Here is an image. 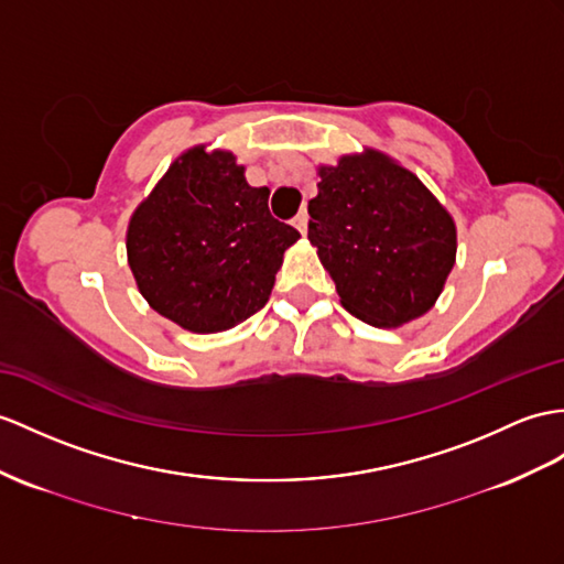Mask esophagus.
<instances>
[{
	"mask_svg": "<svg viewBox=\"0 0 564 564\" xmlns=\"http://www.w3.org/2000/svg\"><path fill=\"white\" fill-rule=\"evenodd\" d=\"M294 227L301 231V235H306L308 231V213L301 210L296 217H294Z\"/></svg>",
	"mask_w": 564,
	"mask_h": 564,
	"instance_id": "1",
	"label": "esophagus"
}]
</instances>
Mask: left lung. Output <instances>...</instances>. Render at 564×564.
Returning <instances> with one entry per match:
<instances>
[{
	"mask_svg": "<svg viewBox=\"0 0 564 564\" xmlns=\"http://www.w3.org/2000/svg\"><path fill=\"white\" fill-rule=\"evenodd\" d=\"M308 200V239L341 306L376 327L431 311L455 268L457 229L416 174L366 150L321 167Z\"/></svg>",
	"mask_w": 564,
	"mask_h": 564,
	"instance_id": "obj_1",
	"label": "left lung"
}]
</instances>
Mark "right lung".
I'll return each mask as SVG.
<instances>
[{"label":"right lung","instance_id":"obj_1","mask_svg":"<svg viewBox=\"0 0 564 564\" xmlns=\"http://www.w3.org/2000/svg\"><path fill=\"white\" fill-rule=\"evenodd\" d=\"M227 150L191 148L172 162L127 231L141 294L191 333H223L268 304L282 256L299 231L268 210Z\"/></svg>","mask_w":564,"mask_h":564}]
</instances>
